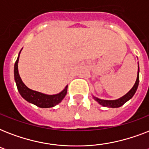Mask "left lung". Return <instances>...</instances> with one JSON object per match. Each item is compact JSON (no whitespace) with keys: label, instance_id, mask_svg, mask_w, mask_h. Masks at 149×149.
Wrapping results in <instances>:
<instances>
[{"label":"left lung","instance_id":"obj_1","mask_svg":"<svg viewBox=\"0 0 149 149\" xmlns=\"http://www.w3.org/2000/svg\"><path fill=\"white\" fill-rule=\"evenodd\" d=\"M139 66L138 69V76H137V79L135 84H134V86L131 89V91L127 93H126L124 97L119 98L115 100H101L99 98H97L95 97H93V98L95 99L96 101H97L100 105L104 107H112V108H115V107H119L122 106L123 104H125L126 102L130 100L131 98L134 96V94L136 92L138 86H139Z\"/></svg>","mask_w":149,"mask_h":149}]
</instances>
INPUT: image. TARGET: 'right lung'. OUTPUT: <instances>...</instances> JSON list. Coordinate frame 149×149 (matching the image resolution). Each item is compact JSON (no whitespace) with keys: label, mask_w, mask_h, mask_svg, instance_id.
<instances>
[{"label":"right lung","mask_w":149,"mask_h":149,"mask_svg":"<svg viewBox=\"0 0 149 149\" xmlns=\"http://www.w3.org/2000/svg\"><path fill=\"white\" fill-rule=\"evenodd\" d=\"M18 59H19V56L15 62L14 73H15V80L16 82L17 91H19L20 94L22 97L29 103H31L37 107H42V108L52 107L59 104L62 101V100L66 95L68 86H65V89L62 92H60L58 94H55V95H47V94H44V93H42L40 92L32 91L24 85L22 79H21V77H20L19 73H18V69H17Z\"/></svg>","instance_id":"1"}]
</instances>
